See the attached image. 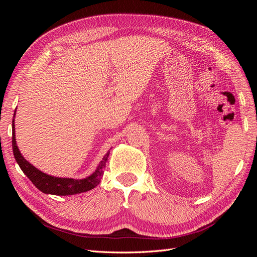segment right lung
Listing matches in <instances>:
<instances>
[{
    "mask_svg": "<svg viewBox=\"0 0 257 257\" xmlns=\"http://www.w3.org/2000/svg\"><path fill=\"white\" fill-rule=\"evenodd\" d=\"M16 114V110H15ZM14 114V118H15ZM13 152L14 157L16 159L19 167L36 188L45 194H51V195L66 196V195H75L83 192H88L95 186L98 185L104 175V170L106 167V163L109 157L110 150L108 151L103 160L99 162L95 172L83 179H73V178H59L45 174L40 169L34 167L30 162H28L23 155L20 153L19 148L16 143V135H15V119H13Z\"/></svg>",
    "mask_w": 257,
    "mask_h": 257,
    "instance_id": "obj_1",
    "label": "right lung"
}]
</instances>
